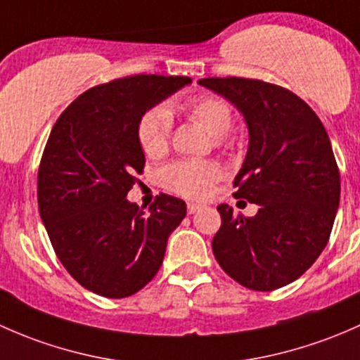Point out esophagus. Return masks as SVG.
<instances>
[{
	"label": "esophagus",
	"mask_w": 360,
	"mask_h": 360,
	"mask_svg": "<svg viewBox=\"0 0 360 360\" xmlns=\"http://www.w3.org/2000/svg\"><path fill=\"white\" fill-rule=\"evenodd\" d=\"M201 205H198V202H188L187 205V213L188 214H194V213H198L199 210H201Z\"/></svg>",
	"instance_id": "esophagus-1"
}]
</instances>
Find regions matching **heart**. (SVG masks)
<instances>
[{
	"label": "heart",
	"mask_w": 360,
	"mask_h": 360,
	"mask_svg": "<svg viewBox=\"0 0 360 360\" xmlns=\"http://www.w3.org/2000/svg\"><path fill=\"white\" fill-rule=\"evenodd\" d=\"M185 112L214 139H224L234 126V110L227 100L205 95L185 103ZM139 143L147 158L166 153L172 135V116L165 107H153L140 117ZM220 168L211 161H176L161 172L162 185L184 198L205 199L220 180Z\"/></svg>",
	"instance_id": "heart-1"
}]
</instances>
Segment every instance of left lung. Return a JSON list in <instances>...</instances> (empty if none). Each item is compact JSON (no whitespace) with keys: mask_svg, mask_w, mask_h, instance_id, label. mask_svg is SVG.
<instances>
[{"mask_svg":"<svg viewBox=\"0 0 360 360\" xmlns=\"http://www.w3.org/2000/svg\"><path fill=\"white\" fill-rule=\"evenodd\" d=\"M199 84L244 116L250 146L234 198L258 205L255 217L217 207L214 258L244 288L286 286L322 253L340 205V169L324 124L309 103L277 84L246 77H205Z\"/></svg>","mask_w":360,"mask_h":360,"instance_id":"8db88e82","label":"left lung"}]
</instances>
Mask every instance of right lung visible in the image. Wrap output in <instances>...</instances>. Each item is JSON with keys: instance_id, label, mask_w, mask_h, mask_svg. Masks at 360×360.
Masks as SVG:
<instances>
[{"instance_id": "1", "label": "right lung", "mask_w": 360, "mask_h": 360, "mask_svg": "<svg viewBox=\"0 0 360 360\" xmlns=\"http://www.w3.org/2000/svg\"><path fill=\"white\" fill-rule=\"evenodd\" d=\"M191 83L120 77L81 94L51 128L38 172L39 214L65 270L100 296L126 298L150 283L187 213L173 195H158L149 211L126 195L146 165L140 117Z\"/></svg>"}]
</instances>
